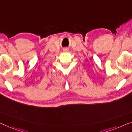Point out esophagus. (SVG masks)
<instances>
[{
	"label": "esophagus",
	"mask_w": 132,
	"mask_h": 132,
	"mask_svg": "<svg viewBox=\"0 0 132 132\" xmlns=\"http://www.w3.org/2000/svg\"><path fill=\"white\" fill-rule=\"evenodd\" d=\"M63 51L64 52H68L69 51V49L68 48H64L63 49Z\"/></svg>",
	"instance_id": "1"
}]
</instances>
